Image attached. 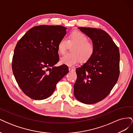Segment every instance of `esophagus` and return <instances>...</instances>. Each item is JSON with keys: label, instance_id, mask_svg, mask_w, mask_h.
Returning <instances> with one entry per match:
<instances>
[{"label": "esophagus", "instance_id": "esophagus-1", "mask_svg": "<svg viewBox=\"0 0 133 133\" xmlns=\"http://www.w3.org/2000/svg\"><path fill=\"white\" fill-rule=\"evenodd\" d=\"M69 71H74V69L72 68H69Z\"/></svg>", "mask_w": 133, "mask_h": 133}]
</instances>
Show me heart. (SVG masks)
<instances>
[{
  "instance_id": "b5f03b06",
  "label": "heart",
  "mask_w": 133,
  "mask_h": 133,
  "mask_svg": "<svg viewBox=\"0 0 133 133\" xmlns=\"http://www.w3.org/2000/svg\"><path fill=\"white\" fill-rule=\"evenodd\" d=\"M89 39L83 33L79 31H73L70 34L68 41L63 38L59 42L58 50L59 53L63 54L68 46V42L70 45H74L71 48L72 53L65 54L61 57V64L68 66H73L80 61L87 62L92 57L95 51V46Z\"/></svg>"
}]
</instances>
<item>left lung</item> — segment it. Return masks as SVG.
<instances>
[{"mask_svg":"<svg viewBox=\"0 0 133 133\" xmlns=\"http://www.w3.org/2000/svg\"><path fill=\"white\" fill-rule=\"evenodd\" d=\"M78 28L91 39L95 51L90 60L76 69L77 79L74 85V94L84 104H95L106 98L118 81L119 50L104 30Z\"/></svg>","mask_w":133,"mask_h":133,"instance_id":"1","label":"left lung"}]
</instances>
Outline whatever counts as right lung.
<instances>
[{"instance_id":"right-lung-1","label":"right lung","mask_w":133,"mask_h":133,"mask_svg":"<svg viewBox=\"0 0 133 133\" xmlns=\"http://www.w3.org/2000/svg\"><path fill=\"white\" fill-rule=\"evenodd\" d=\"M61 25H39L31 28L15 48L12 70L16 81L26 95L43 100L54 91L56 84L69 69L59 60L58 44L66 34Z\"/></svg>"}]
</instances>
